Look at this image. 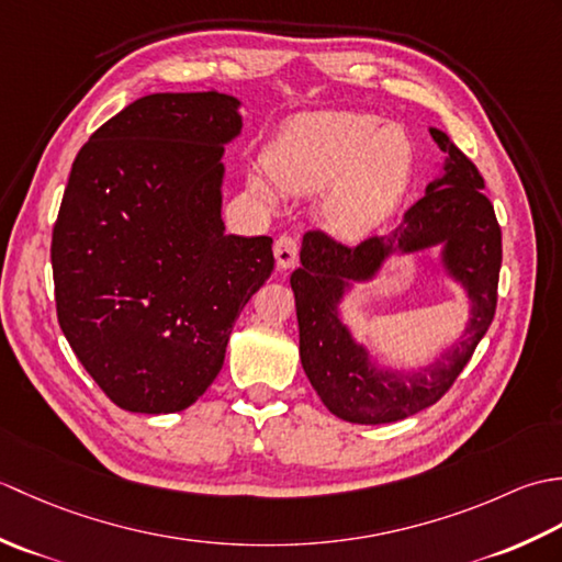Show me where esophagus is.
Masks as SVG:
<instances>
[{
    "label": "esophagus",
    "instance_id": "esophagus-1",
    "mask_svg": "<svg viewBox=\"0 0 562 562\" xmlns=\"http://www.w3.org/2000/svg\"><path fill=\"white\" fill-rule=\"evenodd\" d=\"M274 260H278V268L288 270L294 268L296 258H300V244H296V238L290 234H282L278 236V241H274Z\"/></svg>",
    "mask_w": 562,
    "mask_h": 562
}]
</instances>
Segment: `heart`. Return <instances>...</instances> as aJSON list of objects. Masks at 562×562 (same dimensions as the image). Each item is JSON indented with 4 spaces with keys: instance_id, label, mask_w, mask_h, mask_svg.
Listing matches in <instances>:
<instances>
[{
    "instance_id": "1",
    "label": "heart",
    "mask_w": 562,
    "mask_h": 562,
    "mask_svg": "<svg viewBox=\"0 0 562 562\" xmlns=\"http://www.w3.org/2000/svg\"><path fill=\"white\" fill-rule=\"evenodd\" d=\"M379 115L324 111L296 115L268 149L272 181L294 195L321 200V220L333 234L364 236L396 210L415 169L408 133ZM266 173L250 176L262 200L274 198Z\"/></svg>"
}]
</instances>
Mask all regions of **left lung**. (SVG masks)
I'll return each instance as SVG.
<instances>
[{
  "label": "left lung",
  "instance_id": "8db88e82",
  "mask_svg": "<svg viewBox=\"0 0 562 562\" xmlns=\"http://www.w3.org/2000/svg\"><path fill=\"white\" fill-rule=\"evenodd\" d=\"M447 154L445 176L405 210L401 224L357 246L312 229L302 241V268L290 278L300 321V357L312 386L340 420L384 425L435 405L459 379L493 324L503 266V232L475 164L441 133L429 130ZM445 245L442 261L470 292L472 318L460 342L423 373H381L337 318L348 281L371 279L391 252Z\"/></svg>",
  "mask_w": 562,
  "mask_h": 562
}]
</instances>
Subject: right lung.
Wrapping results in <instances>:
<instances>
[{
	"mask_svg": "<svg viewBox=\"0 0 562 562\" xmlns=\"http://www.w3.org/2000/svg\"><path fill=\"white\" fill-rule=\"evenodd\" d=\"M226 93H149L89 137L53 229L57 321L123 411L176 413L220 374L241 308L274 268L270 236L224 234Z\"/></svg>",
	"mask_w": 562,
	"mask_h": 562,
	"instance_id": "right-lung-1",
	"label": "right lung"
}]
</instances>
